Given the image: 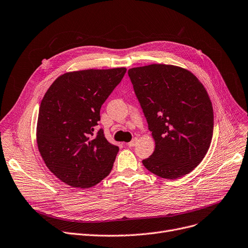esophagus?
Wrapping results in <instances>:
<instances>
[{
  "instance_id": "obj_1",
  "label": "esophagus",
  "mask_w": 248,
  "mask_h": 248,
  "mask_svg": "<svg viewBox=\"0 0 248 248\" xmlns=\"http://www.w3.org/2000/svg\"><path fill=\"white\" fill-rule=\"evenodd\" d=\"M137 141H138V139L137 138H135V139H133L131 141L128 142V147H131V148H133V147H135L136 146V144H137Z\"/></svg>"
}]
</instances>
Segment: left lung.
I'll return each instance as SVG.
<instances>
[{"label":"left lung","instance_id":"8db88e82","mask_svg":"<svg viewBox=\"0 0 248 248\" xmlns=\"http://www.w3.org/2000/svg\"><path fill=\"white\" fill-rule=\"evenodd\" d=\"M127 73L155 141L142 164L166 179L189 174L205 157L213 135L212 103L203 84L174 65L152 64Z\"/></svg>","mask_w":248,"mask_h":248}]
</instances>
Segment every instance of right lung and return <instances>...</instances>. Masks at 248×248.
Masks as SVG:
<instances>
[{
    "label": "right lung",
    "instance_id": "1",
    "mask_svg": "<svg viewBox=\"0 0 248 248\" xmlns=\"http://www.w3.org/2000/svg\"><path fill=\"white\" fill-rule=\"evenodd\" d=\"M126 69H88L59 76L39 108L37 145L49 170L64 183L90 188L111 171L120 149L96 132L100 108Z\"/></svg>",
    "mask_w": 248,
    "mask_h": 248
}]
</instances>
